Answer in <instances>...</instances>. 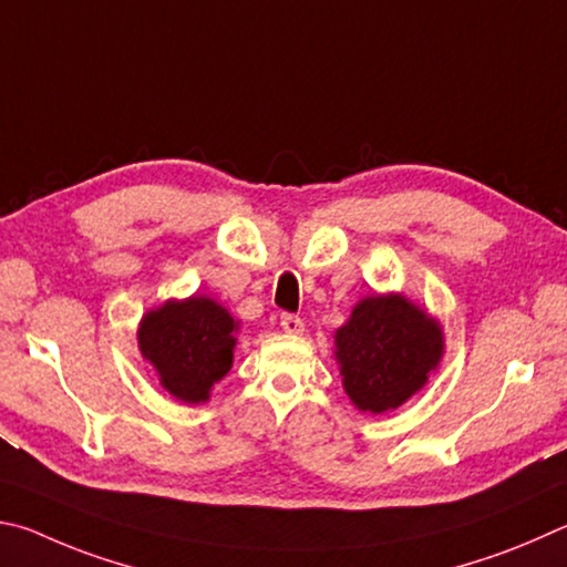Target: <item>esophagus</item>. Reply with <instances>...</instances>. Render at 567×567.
<instances>
[{"instance_id":"obj_1","label":"esophagus","mask_w":567,"mask_h":567,"mask_svg":"<svg viewBox=\"0 0 567 567\" xmlns=\"http://www.w3.org/2000/svg\"><path fill=\"white\" fill-rule=\"evenodd\" d=\"M281 329L286 333H291V336H301L303 333V321L299 319V316H293V313H284L281 316Z\"/></svg>"}]
</instances>
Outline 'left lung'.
Returning a JSON list of instances; mask_svg holds the SVG:
<instances>
[{
	"mask_svg": "<svg viewBox=\"0 0 567 567\" xmlns=\"http://www.w3.org/2000/svg\"><path fill=\"white\" fill-rule=\"evenodd\" d=\"M343 391L363 413L409 403L441 365V321L399 291L369 293L333 333Z\"/></svg>",
	"mask_w": 567,
	"mask_h": 567,
	"instance_id": "left-lung-1",
	"label": "left lung"
}]
</instances>
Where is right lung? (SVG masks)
Masks as SVG:
<instances>
[{"label":"right lung","instance_id":"add662e5","mask_svg":"<svg viewBox=\"0 0 567 567\" xmlns=\"http://www.w3.org/2000/svg\"><path fill=\"white\" fill-rule=\"evenodd\" d=\"M238 321L208 296L168 299L148 309L136 343L158 375V385L176 401L198 405L212 399L234 365Z\"/></svg>","mask_w":567,"mask_h":567}]
</instances>
